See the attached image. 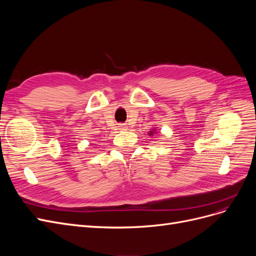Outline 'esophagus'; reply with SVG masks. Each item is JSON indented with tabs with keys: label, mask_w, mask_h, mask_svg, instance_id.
I'll return each mask as SVG.
<instances>
[{
	"label": "esophagus",
	"mask_w": 256,
	"mask_h": 256,
	"mask_svg": "<svg viewBox=\"0 0 256 256\" xmlns=\"http://www.w3.org/2000/svg\"><path fill=\"white\" fill-rule=\"evenodd\" d=\"M126 126L125 125H124V124H120V126H118V129L120 130H126Z\"/></svg>",
	"instance_id": "obj_1"
}]
</instances>
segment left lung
Masks as SVG:
<instances>
[{"mask_svg": "<svg viewBox=\"0 0 256 256\" xmlns=\"http://www.w3.org/2000/svg\"><path fill=\"white\" fill-rule=\"evenodd\" d=\"M154 134V132H152V131H150V136H152Z\"/></svg>", "mask_w": 256, "mask_h": 256, "instance_id": "obj_1", "label": "left lung"}]
</instances>
